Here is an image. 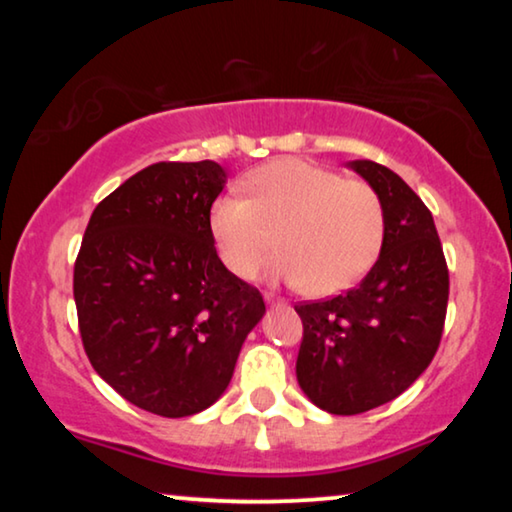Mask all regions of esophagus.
I'll return each instance as SVG.
<instances>
[{
    "label": "esophagus",
    "instance_id": "1",
    "mask_svg": "<svg viewBox=\"0 0 512 512\" xmlns=\"http://www.w3.org/2000/svg\"><path fill=\"white\" fill-rule=\"evenodd\" d=\"M265 303H268V305H275V307H284V305H286V300H275L272 296H265Z\"/></svg>",
    "mask_w": 512,
    "mask_h": 512
}]
</instances>
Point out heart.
Masks as SVG:
<instances>
[{
    "mask_svg": "<svg viewBox=\"0 0 512 512\" xmlns=\"http://www.w3.org/2000/svg\"><path fill=\"white\" fill-rule=\"evenodd\" d=\"M249 198L226 193L209 209V233L226 268L251 279L277 249L272 277L317 296L352 289L384 242V209L366 181L342 179L300 158L272 160L244 177Z\"/></svg>",
    "mask_w": 512,
    "mask_h": 512,
    "instance_id": "heart-1",
    "label": "heart"
}]
</instances>
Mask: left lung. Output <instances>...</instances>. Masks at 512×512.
<instances>
[{"mask_svg":"<svg viewBox=\"0 0 512 512\" xmlns=\"http://www.w3.org/2000/svg\"><path fill=\"white\" fill-rule=\"evenodd\" d=\"M347 167L382 202V251L356 289L296 305L298 384L331 415H359L401 396L436 356L450 296L436 223L419 195L373 160Z\"/></svg>","mask_w":512,"mask_h":512,"instance_id":"obj_1","label":"left lung"}]
</instances>
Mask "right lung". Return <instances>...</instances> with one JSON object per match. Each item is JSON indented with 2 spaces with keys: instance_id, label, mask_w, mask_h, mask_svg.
Wrapping results in <instances>:
<instances>
[{
  "instance_id": "1",
  "label": "right lung",
  "mask_w": 512,
  "mask_h": 512,
  "mask_svg": "<svg viewBox=\"0 0 512 512\" xmlns=\"http://www.w3.org/2000/svg\"><path fill=\"white\" fill-rule=\"evenodd\" d=\"M226 179L214 160L149 165L95 207L83 235V349L109 387L153 415L188 417L219 401L265 314L209 233Z\"/></svg>"
}]
</instances>
